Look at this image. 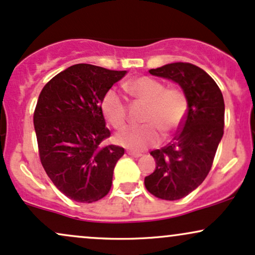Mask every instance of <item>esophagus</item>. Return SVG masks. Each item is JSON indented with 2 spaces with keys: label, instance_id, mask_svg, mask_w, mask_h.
Here are the masks:
<instances>
[{
  "label": "esophagus",
  "instance_id": "esophagus-1",
  "mask_svg": "<svg viewBox=\"0 0 255 255\" xmlns=\"http://www.w3.org/2000/svg\"><path fill=\"white\" fill-rule=\"evenodd\" d=\"M128 154H129V156H131V157H135V158L142 156L141 152H136V151H131V150L128 151Z\"/></svg>",
  "mask_w": 255,
  "mask_h": 255
}]
</instances>
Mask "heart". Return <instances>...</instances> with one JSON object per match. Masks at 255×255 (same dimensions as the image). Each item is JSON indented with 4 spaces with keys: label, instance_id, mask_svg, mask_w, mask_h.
<instances>
[{
    "label": "heart",
    "instance_id": "obj_1",
    "mask_svg": "<svg viewBox=\"0 0 255 255\" xmlns=\"http://www.w3.org/2000/svg\"><path fill=\"white\" fill-rule=\"evenodd\" d=\"M126 90L146 103L141 126L127 127L116 134V142L133 150H144L159 142L160 133L171 135L182 126L188 111V99L180 87H165L164 83L151 77L127 81ZM101 109L114 128L124 127L127 121V104L115 89L108 90L101 101Z\"/></svg>",
    "mask_w": 255,
    "mask_h": 255
}]
</instances>
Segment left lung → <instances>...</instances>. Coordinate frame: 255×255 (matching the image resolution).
Segmentation results:
<instances>
[{
	"label": "left lung",
	"instance_id": "obj_1",
	"mask_svg": "<svg viewBox=\"0 0 255 255\" xmlns=\"http://www.w3.org/2000/svg\"><path fill=\"white\" fill-rule=\"evenodd\" d=\"M152 75L170 79L188 99L184 122L171 142L151 151L156 169L145 177V187L163 200L188 195L209 175L224 133V99L216 81L192 63L175 62L150 69Z\"/></svg>",
	"mask_w": 255,
	"mask_h": 255
}]
</instances>
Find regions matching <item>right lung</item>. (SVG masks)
Segmentation results:
<instances>
[{
  "label": "right lung",
  "mask_w": 255,
  "mask_h": 255,
  "mask_svg": "<svg viewBox=\"0 0 255 255\" xmlns=\"http://www.w3.org/2000/svg\"><path fill=\"white\" fill-rule=\"evenodd\" d=\"M79 63L43 87L33 114L38 152L46 175L67 198L93 203L108 194L125 148L103 145L110 136L101 109L104 93L126 75Z\"/></svg>",
  "instance_id": "add662e5"
}]
</instances>
